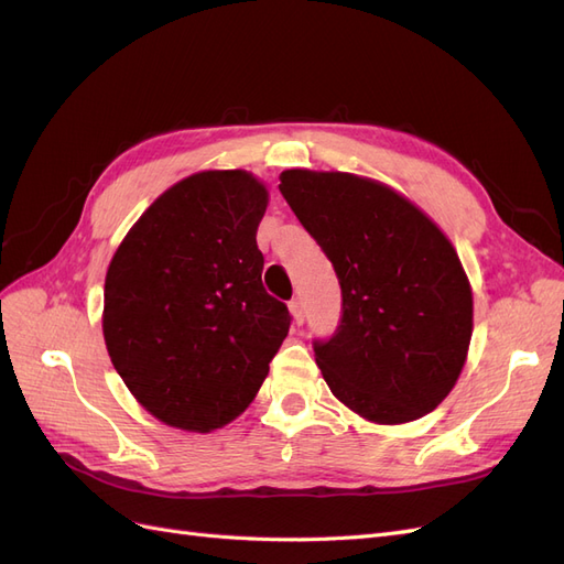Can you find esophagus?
I'll use <instances>...</instances> for the list:
<instances>
[{"mask_svg":"<svg viewBox=\"0 0 564 564\" xmlns=\"http://www.w3.org/2000/svg\"><path fill=\"white\" fill-rule=\"evenodd\" d=\"M289 311H292L296 324H303V319H305V308H303V301H301V299H292V301H289Z\"/></svg>","mask_w":564,"mask_h":564,"instance_id":"34e87169","label":"esophagus"}]
</instances>
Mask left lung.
I'll list each match as a JSON object with an SVG mask.
<instances>
[{
    "instance_id": "left-lung-1",
    "label": "left lung",
    "mask_w": 564,
    "mask_h": 564,
    "mask_svg": "<svg viewBox=\"0 0 564 564\" xmlns=\"http://www.w3.org/2000/svg\"><path fill=\"white\" fill-rule=\"evenodd\" d=\"M280 181L340 284L338 327L313 340L324 381L377 423L433 412L464 369L473 334V292L452 242L377 181L308 169Z\"/></svg>"
}]
</instances>
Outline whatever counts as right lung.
Masks as SVG:
<instances>
[{"label": "right lung", "mask_w": 564, "mask_h": 564, "mask_svg": "<svg viewBox=\"0 0 564 564\" xmlns=\"http://www.w3.org/2000/svg\"><path fill=\"white\" fill-rule=\"evenodd\" d=\"M268 207L251 174L202 172L150 204L106 275L104 336L148 412L209 433L240 416L292 315L270 296L256 230Z\"/></svg>", "instance_id": "right-lung-1"}]
</instances>
